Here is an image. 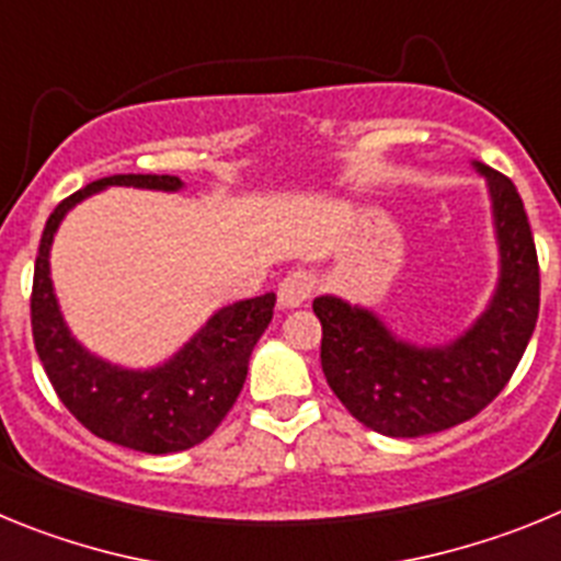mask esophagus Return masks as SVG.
Returning a JSON list of instances; mask_svg holds the SVG:
<instances>
[{
  "label": "esophagus",
  "mask_w": 561,
  "mask_h": 561,
  "mask_svg": "<svg viewBox=\"0 0 561 561\" xmlns=\"http://www.w3.org/2000/svg\"><path fill=\"white\" fill-rule=\"evenodd\" d=\"M314 275L306 270L289 272V275L280 280L277 286V300L284 309H297V306H304L311 295H314Z\"/></svg>",
  "instance_id": "obj_1"
}]
</instances>
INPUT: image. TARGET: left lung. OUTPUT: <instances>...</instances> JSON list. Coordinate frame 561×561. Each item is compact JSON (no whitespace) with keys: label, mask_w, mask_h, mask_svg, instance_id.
<instances>
[{"label":"left lung","mask_w":561,"mask_h":561,"mask_svg":"<svg viewBox=\"0 0 561 561\" xmlns=\"http://www.w3.org/2000/svg\"><path fill=\"white\" fill-rule=\"evenodd\" d=\"M497 238V286L469 329L444 345L401 340L374 309L336 295L314 297L323 325L320 362L356 421L390 438H419L469 421L505 388L539 314V264L531 225L512 180L483 162Z\"/></svg>","instance_id":"left-lung-1"}]
</instances>
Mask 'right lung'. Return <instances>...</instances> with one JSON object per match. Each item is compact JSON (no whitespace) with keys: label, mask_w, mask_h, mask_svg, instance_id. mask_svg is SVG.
I'll return each mask as SVG.
<instances>
[{"label":"right lung","mask_w":561,"mask_h":561,"mask_svg":"<svg viewBox=\"0 0 561 561\" xmlns=\"http://www.w3.org/2000/svg\"><path fill=\"white\" fill-rule=\"evenodd\" d=\"M106 187H142L176 193L180 176L117 173L89 182L53 210L42 232L33 272L30 323L38 359L64 408L98 438L148 455L182 453L213 435L244 388L252 348L272 320L275 295L238 300L213 311L171 359L153 368H123L92 354L72 336L58 306L49 250L64 216Z\"/></svg>","instance_id":"1"}]
</instances>
